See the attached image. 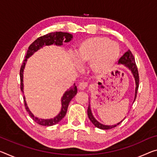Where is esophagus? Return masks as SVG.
Instances as JSON below:
<instances>
[{
  "mask_svg": "<svg viewBox=\"0 0 157 157\" xmlns=\"http://www.w3.org/2000/svg\"><path fill=\"white\" fill-rule=\"evenodd\" d=\"M88 86V83L86 82H82L81 83L79 84V89H81V90H84L86 87Z\"/></svg>",
  "mask_w": 157,
  "mask_h": 157,
  "instance_id": "34e87169",
  "label": "esophagus"
}]
</instances>
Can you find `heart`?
Returning <instances> with one entry per match:
<instances>
[{
  "instance_id": "heart-1",
  "label": "heart",
  "mask_w": 157,
  "mask_h": 157,
  "mask_svg": "<svg viewBox=\"0 0 157 157\" xmlns=\"http://www.w3.org/2000/svg\"><path fill=\"white\" fill-rule=\"evenodd\" d=\"M120 54L115 42L105 37H92L80 42L75 51L77 61L81 65L91 63L96 73H104L113 67Z\"/></svg>"
}]
</instances>
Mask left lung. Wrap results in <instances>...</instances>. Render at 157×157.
Segmentation results:
<instances>
[{
    "mask_svg": "<svg viewBox=\"0 0 157 157\" xmlns=\"http://www.w3.org/2000/svg\"><path fill=\"white\" fill-rule=\"evenodd\" d=\"M119 64H123V65L125 66L126 68H128L132 73L133 78L135 79V82H136V91H135V98H134V101H135L136 98V96H137V93H138V86H139V75H138V68H137V66L136 64V61H135V59H134V56L131 53V52L130 51V49L125 52L124 55L119 59V60L118 61ZM87 114L89 117V119H90V121L92 122V124H94L96 127L100 128V129H103V130H107V129H111L113 128L116 127L117 126L119 125L121 122H122V121H120V122L117 123V124H114V125H112V126H109V125H104V124H102L100 122H98L96 119L94 118V117L93 116L91 113V110L90 108V104H89V107H88V110H87Z\"/></svg>",
    "mask_w": 157,
    "mask_h": 157,
    "instance_id": "8db88e82",
    "label": "left lung"
}]
</instances>
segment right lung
<instances>
[{
	"instance_id": "1",
	"label": "right lung",
	"mask_w": 157,
	"mask_h": 157,
	"mask_svg": "<svg viewBox=\"0 0 157 157\" xmlns=\"http://www.w3.org/2000/svg\"><path fill=\"white\" fill-rule=\"evenodd\" d=\"M73 38V35L68 33H65V32H52V33H49L48 34L44 35L43 36L39 37L38 39H36L31 45L29 46L28 50H27L26 55L25 56V59L24 60L23 63L21 66L20 68V88L22 94H24V83H23V74H24V69L25 68V65H26L27 59H28L30 56L33 55L35 52H37L40 48H42L43 46L46 45H51V44H55V45L61 46L63 44V43H68ZM77 92H78V89H77V86L75 84H73V86L68 89L65 94H63V97L61 98V110L60 113L56 115L55 117L49 119H40L38 117H36L34 116L33 113L31 111L27 106L26 100H25V96H24V101L25 108H26V111L28 112L29 115L33 119L34 121H36L37 124H40L41 126H51L53 125H55L57 123H59L64 117H65L67 110H68V107L69 105V103L72 100V98L76 95Z\"/></svg>"
}]
</instances>
